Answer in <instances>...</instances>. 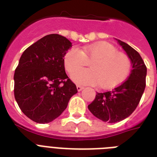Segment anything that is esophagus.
I'll return each mask as SVG.
<instances>
[{
	"label": "esophagus",
	"instance_id": "34e87169",
	"mask_svg": "<svg viewBox=\"0 0 157 157\" xmlns=\"http://www.w3.org/2000/svg\"><path fill=\"white\" fill-rule=\"evenodd\" d=\"M76 89H77V90L78 91H81L84 89V87L81 86H76Z\"/></svg>",
	"mask_w": 157,
	"mask_h": 157
}]
</instances>
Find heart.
I'll use <instances>...</instances> for the list:
<instances>
[{"label":"heart","instance_id":"obj_1","mask_svg":"<svg viewBox=\"0 0 157 157\" xmlns=\"http://www.w3.org/2000/svg\"><path fill=\"white\" fill-rule=\"evenodd\" d=\"M86 60H92L91 69L77 71ZM63 61L69 73L75 71L71 75L74 82L84 86L98 84L103 88H110L124 81L131 70L129 57L118 52L114 45L106 41L87 45L81 50L71 48L64 54Z\"/></svg>","mask_w":157,"mask_h":157}]
</instances>
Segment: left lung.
Here are the masks:
<instances>
[{
	"label": "left lung",
	"mask_w": 157,
	"mask_h": 157,
	"mask_svg": "<svg viewBox=\"0 0 157 157\" xmlns=\"http://www.w3.org/2000/svg\"><path fill=\"white\" fill-rule=\"evenodd\" d=\"M133 64L129 78L112 90L97 93L88 106L91 113L103 121L116 123L134 112L146 87L147 67L140 54L130 45L118 40Z\"/></svg>",
	"instance_id": "1"
}]
</instances>
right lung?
<instances>
[{
	"label": "right lung",
	"mask_w": 157,
	"mask_h": 157,
	"mask_svg": "<svg viewBox=\"0 0 157 157\" xmlns=\"http://www.w3.org/2000/svg\"><path fill=\"white\" fill-rule=\"evenodd\" d=\"M71 46L66 37L50 34L22 54L13 76V93L21 111L33 121L45 124L56 119L77 93L64 68V54Z\"/></svg>",
	"instance_id": "obj_1"
}]
</instances>
